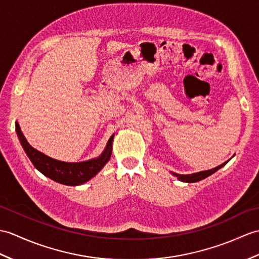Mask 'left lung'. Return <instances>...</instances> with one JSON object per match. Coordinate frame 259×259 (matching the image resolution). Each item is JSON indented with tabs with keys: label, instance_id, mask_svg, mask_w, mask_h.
<instances>
[{
	"label": "left lung",
	"instance_id": "8db88e82",
	"mask_svg": "<svg viewBox=\"0 0 259 259\" xmlns=\"http://www.w3.org/2000/svg\"><path fill=\"white\" fill-rule=\"evenodd\" d=\"M227 162H224L223 164H221L219 166L214 167V169L211 170H206V171H201V172H197V173H192V174H178L176 172H171L172 176L177 177L178 180L182 182H186V183H194V182H198L201 181V180H204L205 178L212 176L213 173H215L218 170H220L221 167H223Z\"/></svg>",
	"mask_w": 259,
	"mask_h": 259
}]
</instances>
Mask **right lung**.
Returning <instances> with one entry per match:
<instances>
[{
  "mask_svg": "<svg viewBox=\"0 0 259 259\" xmlns=\"http://www.w3.org/2000/svg\"><path fill=\"white\" fill-rule=\"evenodd\" d=\"M15 130L24 151L36 169L43 173L45 177L52 179L53 181L69 186L81 185L88 182L106 165L111 157L112 141L115 137V135L110 137L105 150L97 158L82 162H64L48 157L33 148L24 137L20 124L17 122H15Z\"/></svg>",
  "mask_w": 259,
  "mask_h": 259,
  "instance_id": "add662e5",
  "label": "right lung"
}]
</instances>
